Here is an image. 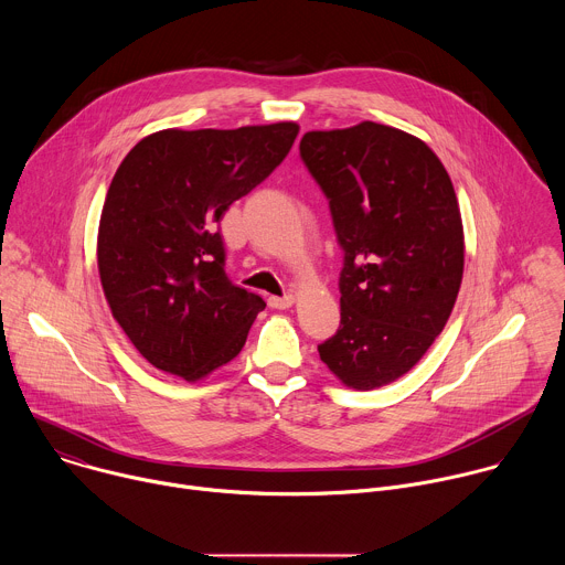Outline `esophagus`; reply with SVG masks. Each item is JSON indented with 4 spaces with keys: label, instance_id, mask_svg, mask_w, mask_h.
<instances>
[{
    "label": "esophagus",
    "instance_id": "obj_1",
    "mask_svg": "<svg viewBox=\"0 0 565 565\" xmlns=\"http://www.w3.org/2000/svg\"><path fill=\"white\" fill-rule=\"evenodd\" d=\"M295 303V295H284V297H277V295H273V297H268V306L270 308H279V310H286V308H290Z\"/></svg>",
    "mask_w": 565,
    "mask_h": 565
}]
</instances>
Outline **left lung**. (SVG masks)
Returning a JSON list of instances; mask_svg holds the SVG:
<instances>
[{"label": "left lung", "instance_id": "8db88e82", "mask_svg": "<svg viewBox=\"0 0 565 565\" xmlns=\"http://www.w3.org/2000/svg\"><path fill=\"white\" fill-rule=\"evenodd\" d=\"M299 151L344 250L342 321L319 358L349 388L391 384L443 333L460 290L465 234L451 179L427 142L371 120L306 131Z\"/></svg>", "mask_w": 565, "mask_h": 565}]
</instances>
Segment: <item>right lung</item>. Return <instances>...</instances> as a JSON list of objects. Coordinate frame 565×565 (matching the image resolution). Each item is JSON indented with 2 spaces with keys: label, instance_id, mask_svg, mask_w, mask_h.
I'll return each mask as SVG.
<instances>
[{
  "label": "right lung",
  "instance_id": "add662e5",
  "mask_svg": "<svg viewBox=\"0 0 565 565\" xmlns=\"http://www.w3.org/2000/svg\"><path fill=\"white\" fill-rule=\"evenodd\" d=\"M299 125L160 129L125 156L98 227L114 319L156 369L196 382L234 360L266 301L230 284L225 210L290 151Z\"/></svg>",
  "mask_w": 565,
  "mask_h": 565
}]
</instances>
